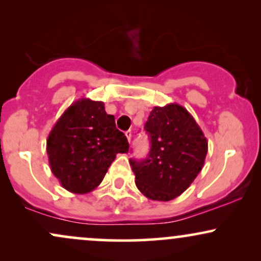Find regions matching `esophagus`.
Returning <instances> with one entry per match:
<instances>
[{
    "mask_svg": "<svg viewBox=\"0 0 261 261\" xmlns=\"http://www.w3.org/2000/svg\"><path fill=\"white\" fill-rule=\"evenodd\" d=\"M125 136L127 137L128 142H131V137H133V131H131V130H127L126 133H125Z\"/></svg>",
    "mask_w": 261,
    "mask_h": 261,
    "instance_id": "1",
    "label": "esophagus"
}]
</instances>
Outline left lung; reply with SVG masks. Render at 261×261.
<instances>
[{"mask_svg":"<svg viewBox=\"0 0 261 261\" xmlns=\"http://www.w3.org/2000/svg\"><path fill=\"white\" fill-rule=\"evenodd\" d=\"M150 149L143 161L130 159L140 192L168 202L180 196L202 170L208 141L186 108L170 103L154 107L144 125Z\"/></svg>","mask_w":261,"mask_h":261,"instance_id":"8db88e82","label":"left lung"}]
</instances>
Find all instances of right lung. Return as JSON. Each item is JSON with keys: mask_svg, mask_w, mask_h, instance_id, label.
Wrapping results in <instances>:
<instances>
[{"mask_svg": "<svg viewBox=\"0 0 261 261\" xmlns=\"http://www.w3.org/2000/svg\"><path fill=\"white\" fill-rule=\"evenodd\" d=\"M105 103L81 98L58 119L47 139L49 166L65 190L85 194L102 182L118 153L128 152Z\"/></svg>", "mask_w": 261, "mask_h": 261, "instance_id": "add662e5", "label": "right lung"}]
</instances>
